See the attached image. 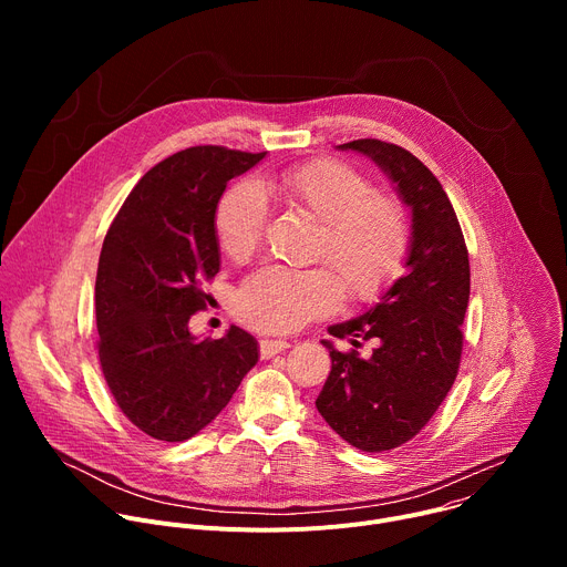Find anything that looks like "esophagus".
<instances>
[{
	"label": "esophagus",
	"instance_id": "obj_1",
	"mask_svg": "<svg viewBox=\"0 0 567 567\" xmlns=\"http://www.w3.org/2000/svg\"><path fill=\"white\" fill-rule=\"evenodd\" d=\"M289 346H291V343H289L287 339H262V341H260V354H262L265 359H269V357H274V354L287 350Z\"/></svg>",
	"mask_w": 567,
	"mask_h": 567
}]
</instances>
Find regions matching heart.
Returning a JSON list of instances; mask_svg holds the SVG:
<instances>
[{"label": "heart", "mask_w": 567, "mask_h": 567, "mask_svg": "<svg viewBox=\"0 0 567 567\" xmlns=\"http://www.w3.org/2000/svg\"><path fill=\"white\" fill-rule=\"evenodd\" d=\"M262 193L320 221L313 260L328 267L267 265L254 271L237 289L235 309L258 330L287 332L326 316L343 302L346 287L352 298H372L406 260V210L394 197L374 193L363 173L337 158H313L271 173L258 188L251 182L235 184L215 215L219 247L233 260H247L260 247L269 215Z\"/></svg>", "instance_id": "obj_1"}]
</instances>
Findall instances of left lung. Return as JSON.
I'll return each mask as SVG.
<instances>
[{
  "label": "left lung",
  "instance_id": "left-lung-1",
  "mask_svg": "<svg viewBox=\"0 0 567 567\" xmlns=\"http://www.w3.org/2000/svg\"><path fill=\"white\" fill-rule=\"evenodd\" d=\"M339 150L365 154L394 184L411 208L406 274L361 316L330 326L354 348L374 341L370 357L359 350L332 357V372L316 409L348 444L381 453L413 440L449 394L462 357V322L468 305L471 271L455 210L422 161L399 145L359 138Z\"/></svg>",
  "mask_w": 567,
  "mask_h": 567
}]
</instances>
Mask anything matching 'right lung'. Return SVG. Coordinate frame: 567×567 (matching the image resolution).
Returning <instances> with one entry per match:
<instances>
[{"label":"right lung","mask_w":567,"mask_h":567,"mask_svg":"<svg viewBox=\"0 0 567 567\" xmlns=\"http://www.w3.org/2000/svg\"><path fill=\"white\" fill-rule=\"evenodd\" d=\"M262 158L219 145L182 150L145 173L105 235L99 359L123 415L154 440L197 435L258 363L249 332L230 326L199 341L188 320L206 307L202 282L219 271V197Z\"/></svg>","instance_id":"add662e5"}]
</instances>
